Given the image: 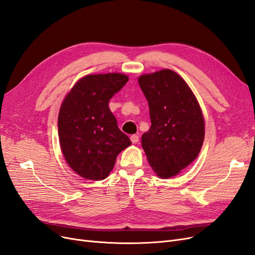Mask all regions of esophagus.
<instances>
[{
	"label": "esophagus",
	"instance_id": "34e87169",
	"mask_svg": "<svg viewBox=\"0 0 255 255\" xmlns=\"http://www.w3.org/2000/svg\"><path fill=\"white\" fill-rule=\"evenodd\" d=\"M130 139H131V142H132L133 144H136L138 142V136L136 134H132V135L130 136Z\"/></svg>",
	"mask_w": 255,
	"mask_h": 255
}]
</instances>
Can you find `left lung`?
Here are the masks:
<instances>
[{
  "mask_svg": "<svg viewBox=\"0 0 255 255\" xmlns=\"http://www.w3.org/2000/svg\"><path fill=\"white\" fill-rule=\"evenodd\" d=\"M149 106L151 126L142 147L151 168L167 179L198 157L204 139V120L198 101L184 79L171 70L138 77Z\"/></svg>",
  "mask_w": 255,
  "mask_h": 255,
  "instance_id": "left-lung-1",
  "label": "left lung"
}]
</instances>
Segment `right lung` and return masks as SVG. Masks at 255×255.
Listing matches in <instances>:
<instances>
[{
  "label": "right lung",
  "instance_id": "obj_1",
  "mask_svg": "<svg viewBox=\"0 0 255 255\" xmlns=\"http://www.w3.org/2000/svg\"><path fill=\"white\" fill-rule=\"evenodd\" d=\"M128 79L120 73L87 75L77 81L61 104V151L80 177L104 180L114 167L118 154L131 144L109 109V101Z\"/></svg>",
  "mask_w": 255,
  "mask_h": 255
}]
</instances>
